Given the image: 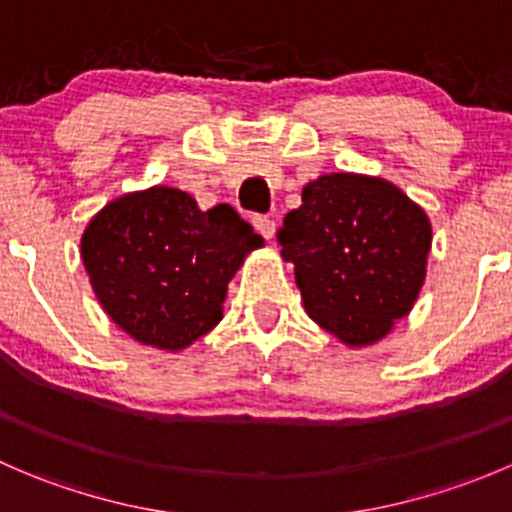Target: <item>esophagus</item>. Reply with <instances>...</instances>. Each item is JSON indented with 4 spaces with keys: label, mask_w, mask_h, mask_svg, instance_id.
<instances>
[{
    "label": "esophagus",
    "mask_w": 512,
    "mask_h": 512,
    "mask_svg": "<svg viewBox=\"0 0 512 512\" xmlns=\"http://www.w3.org/2000/svg\"><path fill=\"white\" fill-rule=\"evenodd\" d=\"M252 225H255V230L260 232L265 240H272V237H275V220L265 218V215H255V218H252Z\"/></svg>",
    "instance_id": "34e87169"
}]
</instances>
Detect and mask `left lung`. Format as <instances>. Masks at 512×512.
<instances>
[{"label": "left lung", "instance_id": "1", "mask_svg": "<svg viewBox=\"0 0 512 512\" xmlns=\"http://www.w3.org/2000/svg\"><path fill=\"white\" fill-rule=\"evenodd\" d=\"M277 240L309 317L347 347H369L414 307L431 223L389 180L329 173L304 185Z\"/></svg>", "mask_w": 512, "mask_h": 512}]
</instances>
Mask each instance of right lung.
<instances>
[{"mask_svg":"<svg viewBox=\"0 0 512 512\" xmlns=\"http://www.w3.org/2000/svg\"><path fill=\"white\" fill-rule=\"evenodd\" d=\"M265 245L230 205L200 210L153 185L111 200L81 237V260L103 312L136 342L180 352L223 319L227 282Z\"/></svg>","mask_w":512,"mask_h":512,"instance_id":"add662e5","label":"right lung"}]
</instances>
